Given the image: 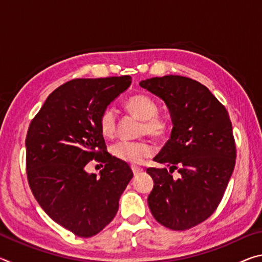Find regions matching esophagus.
Segmentation results:
<instances>
[{"label":"esophagus","mask_w":262,"mask_h":262,"mask_svg":"<svg viewBox=\"0 0 262 262\" xmlns=\"http://www.w3.org/2000/svg\"><path fill=\"white\" fill-rule=\"evenodd\" d=\"M132 171H133V173H134V176H139L140 173H142V172H143V168L140 167V166L133 165L132 166Z\"/></svg>","instance_id":"1"}]
</instances>
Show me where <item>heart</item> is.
<instances>
[{
  "label": "heart",
  "instance_id": "heart-1",
  "mask_svg": "<svg viewBox=\"0 0 262 262\" xmlns=\"http://www.w3.org/2000/svg\"><path fill=\"white\" fill-rule=\"evenodd\" d=\"M126 110L133 117L142 121L141 134L149 135L152 139H163L170 132L167 119L159 117V107L156 101L147 95H135L125 104ZM99 129L105 137H112L117 130V115L113 108L107 107L99 117ZM115 158L129 164H140L152 154V147L144 141H119L112 147Z\"/></svg>",
  "mask_w": 262,
  "mask_h": 262
}]
</instances>
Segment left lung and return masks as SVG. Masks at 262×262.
Instances as JSON below:
<instances>
[{
  "label": "left lung",
  "mask_w": 262,
  "mask_h": 262,
  "mask_svg": "<svg viewBox=\"0 0 262 262\" xmlns=\"http://www.w3.org/2000/svg\"><path fill=\"white\" fill-rule=\"evenodd\" d=\"M165 101L173 128L149 167L154 188L148 205L158 223L184 231L214 214L236 164V143L227 108L203 84L167 75L140 82ZM174 169L181 173L176 180Z\"/></svg>",
  "instance_id": "left-lung-1"
}]
</instances>
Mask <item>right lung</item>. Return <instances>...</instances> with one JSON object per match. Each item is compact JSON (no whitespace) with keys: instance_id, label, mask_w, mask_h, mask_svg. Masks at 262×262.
<instances>
[{"instance_id":"obj_1","label":"right lung","mask_w":262,"mask_h":262,"mask_svg":"<svg viewBox=\"0 0 262 262\" xmlns=\"http://www.w3.org/2000/svg\"><path fill=\"white\" fill-rule=\"evenodd\" d=\"M130 76L76 78L55 89L32 119L25 140L26 174L51 219L78 237L100 232L117 215L133 172L106 151L99 117L128 89ZM95 159L101 177L83 170Z\"/></svg>"}]
</instances>
